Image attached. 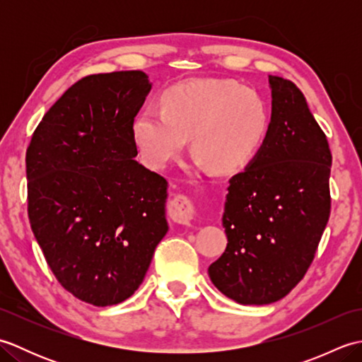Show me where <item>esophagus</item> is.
<instances>
[{
  "instance_id": "34e87169",
  "label": "esophagus",
  "mask_w": 362,
  "mask_h": 362,
  "mask_svg": "<svg viewBox=\"0 0 362 362\" xmlns=\"http://www.w3.org/2000/svg\"><path fill=\"white\" fill-rule=\"evenodd\" d=\"M194 204L189 197L179 194L175 196L169 204V216L180 226H191L194 219Z\"/></svg>"
}]
</instances>
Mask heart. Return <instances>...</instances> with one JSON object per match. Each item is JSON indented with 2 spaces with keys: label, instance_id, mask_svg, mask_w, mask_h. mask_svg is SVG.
Here are the masks:
<instances>
[{
  "label": "heart",
  "instance_id": "b5f03b06",
  "mask_svg": "<svg viewBox=\"0 0 362 362\" xmlns=\"http://www.w3.org/2000/svg\"><path fill=\"white\" fill-rule=\"evenodd\" d=\"M269 126L271 113L255 90L230 79H193L168 88L161 110L138 115L132 135L152 168L166 166L191 136L199 161L232 173L257 156Z\"/></svg>",
  "mask_w": 362,
  "mask_h": 362
}]
</instances>
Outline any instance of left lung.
Here are the masks:
<instances>
[{"instance_id": "8db88e82", "label": "left lung", "mask_w": 362, "mask_h": 362, "mask_svg": "<svg viewBox=\"0 0 362 362\" xmlns=\"http://www.w3.org/2000/svg\"><path fill=\"white\" fill-rule=\"evenodd\" d=\"M271 126L257 156L228 180L226 252L209 267L241 305L288 296L314 259L329 218L332 152L294 82L269 76Z\"/></svg>"}]
</instances>
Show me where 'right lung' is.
Instances as JSON below:
<instances>
[{"label": "right lung", "instance_id": "obj_1", "mask_svg": "<svg viewBox=\"0 0 362 362\" xmlns=\"http://www.w3.org/2000/svg\"><path fill=\"white\" fill-rule=\"evenodd\" d=\"M143 71L82 78L45 113L26 151L28 214L62 286L95 306L140 286L168 232V182L136 160Z\"/></svg>", "mask_w": 362, "mask_h": 362}]
</instances>
